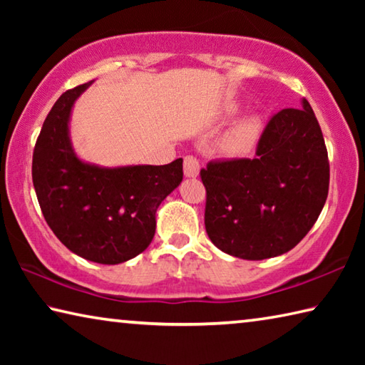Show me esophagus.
<instances>
[{"label":"esophagus","mask_w":365,"mask_h":365,"mask_svg":"<svg viewBox=\"0 0 365 365\" xmlns=\"http://www.w3.org/2000/svg\"><path fill=\"white\" fill-rule=\"evenodd\" d=\"M183 172L187 177L195 178L200 174V160L195 156H185L183 158Z\"/></svg>","instance_id":"esophagus-1"}]
</instances>
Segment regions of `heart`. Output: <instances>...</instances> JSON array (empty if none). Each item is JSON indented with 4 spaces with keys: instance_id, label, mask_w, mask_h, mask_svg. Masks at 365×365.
Masks as SVG:
<instances>
[{
    "instance_id": "1",
    "label": "heart",
    "mask_w": 365,
    "mask_h": 365,
    "mask_svg": "<svg viewBox=\"0 0 365 365\" xmlns=\"http://www.w3.org/2000/svg\"><path fill=\"white\" fill-rule=\"evenodd\" d=\"M256 130H257L256 122H252V120L243 122L242 125H240L237 130L232 133L230 145L233 148H245V146H248L251 141H252V138H255Z\"/></svg>"
}]
</instances>
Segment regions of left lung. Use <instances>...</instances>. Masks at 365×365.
<instances>
[{
  "label": "left lung",
  "instance_id": "obj_1",
  "mask_svg": "<svg viewBox=\"0 0 365 365\" xmlns=\"http://www.w3.org/2000/svg\"><path fill=\"white\" fill-rule=\"evenodd\" d=\"M205 225L227 255L261 261L293 250L325 205L330 164L322 130L306 100L265 123L252 158L211 160Z\"/></svg>",
  "mask_w": 365,
  "mask_h": 365
}]
</instances>
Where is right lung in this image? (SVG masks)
Here are the masks:
<instances>
[{
	"label": "right lung",
	"mask_w": 365,
	"mask_h": 365,
	"mask_svg": "<svg viewBox=\"0 0 365 365\" xmlns=\"http://www.w3.org/2000/svg\"><path fill=\"white\" fill-rule=\"evenodd\" d=\"M90 83L67 90L48 113L34 148L32 178L43 217L59 242L80 257L113 265L151 243L158 207L183 178V159L115 169L82 163L67 123Z\"/></svg>",
	"instance_id": "add662e5"
}]
</instances>
